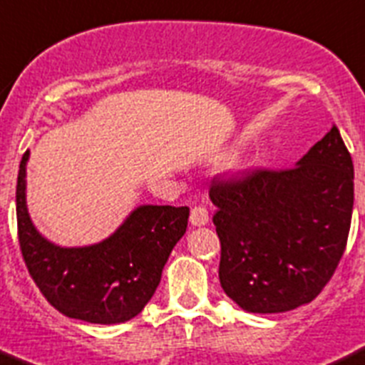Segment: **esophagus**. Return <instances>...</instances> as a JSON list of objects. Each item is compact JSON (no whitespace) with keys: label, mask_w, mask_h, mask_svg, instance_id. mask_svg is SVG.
Listing matches in <instances>:
<instances>
[{"label":"esophagus","mask_w":365,"mask_h":365,"mask_svg":"<svg viewBox=\"0 0 365 365\" xmlns=\"http://www.w3.org/2000/svg\"><path fill=\"white\" fill-rule=\"evenodd\" d=\"M189 220H190V225H194V227H203V225L209 223V210H207V207L203 205L192 207Z\"/></svg>","instance_id":"esophagus-1"}]
</instances>
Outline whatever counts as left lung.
Segmentation results:
<instances>
[{"label":"left lung","instance_id":"left-lung-1","mask_svg":"<svg viewBox=\"0 0 365 365\" xmlns=\"http://www.w3.org/2000/svg\"><path fill=\"white\" fill-rule=\"evenodd\" d=\"M353 162L336 125L292 169L214 178L220 282L252 313L312 302L335 274L353 214Z\"/></svg>","mask_w":365,"mask_h":365}]
</instances>
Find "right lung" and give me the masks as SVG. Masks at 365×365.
I'll list each match as a JSON object with an SVG mask.
<instances>
[{"label": "right lung", "mask_w": 365, "mask_h": 365, "mask_svg": "<svg viewBox=\"0 0 365 365\" xmlns=\"http://www.w3.org/2000/svg\"><path fill=\"white\" fill-rule=\"evenodd\" d=\"M16 187L18 237L29 274L44 299L63 315L91 324H118L144 309L162 270L182 240L189 207L140 205L108 240L63 248L44 240L26 209V162Z\"/></svg>", "instance_id": "1"}]
</instances>
